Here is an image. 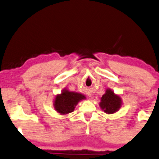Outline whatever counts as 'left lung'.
<instances>
[{"instance_id":"left-lung-1","label":"left lung","mask_w":159,"mask_h":159,"mask_svg":"<svg viewBox=\"0 0 159 159\" xmlns=\"http://www.w3.org/2000/svg\"><path fill=\"white\" fill-rule=\"evenodd\" d=\"M122 105L121 98L115 94L111 89H107L106 92L101 97L100 107L104 113L112 114L118 111Z\"/></svg>"}]
</instances>
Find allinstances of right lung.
Instances as JSON below:
<instances>
[{
    "label": "right lung",
    "mask_w": 159,
    "mask_h": 159,
    "mask_svg": "<svg viewBox=\"0 0 159 159\" xmlns=\"http://www.w3.org/2000/svg\"><path fill=\"white\" fill-rule=\"evenodd\" d=\"M85 98L82 93L64 89L60 94H57L55 98L54 108L60 114L66 115L74 111L78 102Z\"/></svg>",
    "instance_id": "obj_1"
}]
</instances>
